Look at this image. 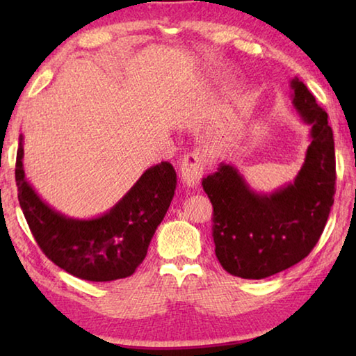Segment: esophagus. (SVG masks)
<instances>
[{
  "mask_svg": "<svg viewBox=\"0 0 356 356\" xmlns=\"http://www.w3.org/2000/svg\"><path fill=\"white\" fill-rule=\"evenodd\" d=\"M204 170H206V163H204L202 155L197 150L186 154L182 163H180V177H182V182L186 186L195 188L201 182Z\"/></svg>",
  "mask_w": 356,
  "mask_h": 356,
  "instance_id": "esophagus-1",
  "label": "esophagus"
}]
</instances>
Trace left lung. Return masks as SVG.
<instances>
[{
	"instance_id": "left-lung-1",
	"label": "left lung",
	"mask_w": 356,
	"mask_h": 356,
	"mask_svg": "<svg viewBox=\"0 0 356 356\" xmlns=\"http://www.w3.org/2000/svg\"><path fill=\"white\" fill-rule=\"evenodd\" d=\"M293 105L311 125L305 163L292 184L272 195L252 191L232 165L202 179L213 207L215 254L227 273L262 280L298 264L327 225L336 193V159L328 114L293 78Z\"/></svg>"
}]
</instances>
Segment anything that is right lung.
I'll list each match as a JSON object with an SVG mask.
<instances>
[{
  "instance_id": "obj_1",
  "label": "right lung",
  "mask_w": 356,
  "mask_h": 356,
  "mask_svg": "<svg viewBox=\"0 0 356 356\" xmlns=\"http://www.w3.org/2000/svg\"><path fill=\"white\" fill-rule=\"evenodd\" d=\"M15 182L23 215L42 252L76 278L106 282L134 275L144 261L150 240L170 209L177 177L172 165L161 161L149 168L106 213L74 220L53 210L28 184L20 138Z\"/></svg>"
}]
</instances>
